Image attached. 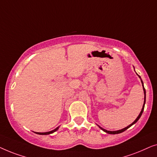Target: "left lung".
Returning <instances> with one entry per match:
<instances>
[{"label": "left lung", "instance_id": "left-lung-1", "mask_svg": "<svg viewBox=\"0 0 157 157\" xmlns=\"http://www.w3.org/2000/svg\"><path fill=\"white\" fill-rule=\"evenodd\" d=\"M139 76V75H138ZM139 78H141V77H140V76H139ZM141 83H142V86H143V90H144V104H143V107H142V109H141V112H140V113H139V115L138 116V117L136 118V120H135V121L133 122L132 124H131L130 125H128V126H126V127H125V128H122V129H121V130H118V131H107V130H106V129H104V128H101V126H99V128H101V130H103L104 131V132H105L106 133H108V134H120V133H122V132H124V131H126V129H127V128H128L129 127H131V126H132L133 124H134L135 123H136L137 121H138V120L140 119V117H141V114H142V113H143V111H144V105H145V102H146V91H145V89H144V83H143V81H142V80H141Z\"/></svg>", "mask_w": 157, "mask_h": 157}]
</instances>
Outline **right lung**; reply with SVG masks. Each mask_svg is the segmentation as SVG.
Wrapping results in <instances>:
<instances>
[{"label": "right lung", "mask_w": 157, "mask_h": 157, "mask_svg": "<svg viewBox=\"0 0 157 157\" xmlns=\"http://www.w3.org/2000/svg\"><path fill=\"white\" fill-rule=\"evenodd\" d=\"M59 129V127L56 128L55 129H53L52 131H51V132H43V133H40V132H35L36 134H40V135H48V134H52V133L56 132V131Z\"/></svg>", "instance_id": "1"}]
</instances>
